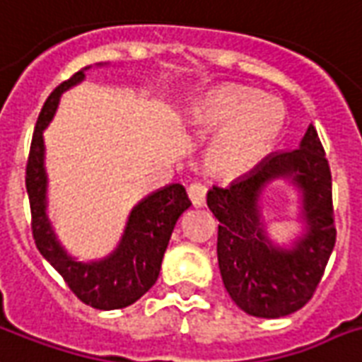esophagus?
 I'll use <instances>...</instances> for the list:
<instances>
[{
	"label": "esophagus",
	"mask_w": 362,
	"mask_h": 362,
	"mask_svg": "<svg viewBox=\"0 0 362 362\" xmlns=\"http://www.w3.org/2000/svg\"><path fill=\"white\" fill-rule=\"evenodd\" d=\"M187 197L192 201L193 206H205V201H206V187L199 182H195L192 186L187 187Z\"/></svg>",
	"instance_id": "34e87169"
}]
</instances>
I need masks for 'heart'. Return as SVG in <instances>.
<instances>
[{
    "label": "heart",
    "mask_w": 362,
    "mask_h": 362,
    "mask_svg": "<svg viewBox=\"0 0 362 362\" xmlns=\"http://www.w3.org/2000/svg\"><path fill=\"white\" fill-rule=\"evenodd\" d=\"M186 117L195 131L218 129L205 151V167L216 178L235 180L252 173L272 151L285 110L248 87L218 85L187 107Z\"/></svg>",
    "instance_id": "obj_1"
}]
</instances>
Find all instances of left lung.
Here are the masks:
<instances>
[{
  "mask_svg": "<svg viewBox=\"0 0 362 362\" xmlns=\"http://www.w3.org/2000/svg\"><path fill=\"white\" fill-rule=\"evenodd\" d=\"M288 180L303 193L304 235L291 249L273 245L259 214L261 193ZM206 205L218 226V266L231 300L264 319L291 315L310 302L336 243L332 175L315 127L300 148L266 157L228 187L214 186Z\"/></svg>",
  "mask_w": 362,
  "mask_h": 362,
  "instance_id": "left-lung-1",
  "label": "left lung"
}]
</instances>
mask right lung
Instances as JSON below:
<instances>
[{
	"mask_svg": "<svg viewBox=\"0 0 362 362\" xmlns=\"http://www.w3.org/2000/svg\"><path fill=\"white\" fill-rule=\"evenodd\" d=\"M87 70V68H85ZM85 79L79 70L52 90L35 123L26 165V192L32 211V233L41 256L64 277L83 303L95 310H121L156 285L163 255L182 212L192 206L182 184H170L142 199L129 214L125 233L114 252L98 262H77L59 243L47 218V173L43 131L57 112L60 95Z\"/></svg>",
	"mask_w": 362,
	"mask_h": 362,
	"instance_id": "add662e5",
	"label": "right lung"
}]
</instances>
